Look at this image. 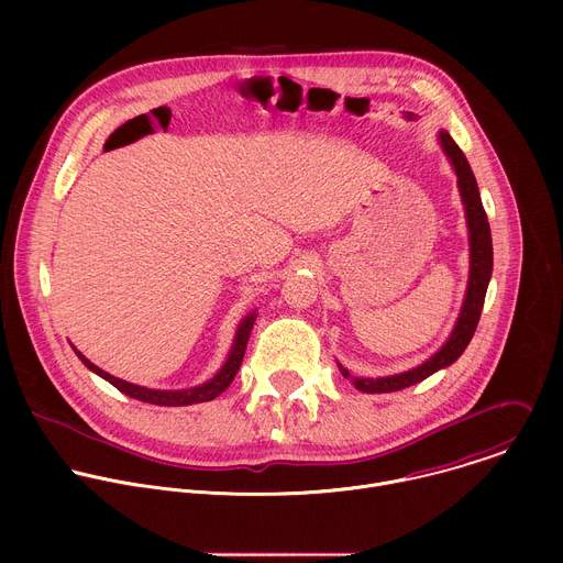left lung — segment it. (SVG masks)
I'll return each mask as SVG.
<instances>
[{
	"label": "left lung",
	"instance_id": "obj_1",
	"mask_svg": "<svg viewBox=\"0 0 563 563\" xmlns=\"http://www.w3.org/2000/svg\"><path fill=\"white\" fill-rule=\"evenodd\" d=\"M439 142L454 167L463 209H465L467 233H470V278H467L463 307H461L459 320H456L450 339L445 341V345L434 356H430L426 363H421L408 372H400L394 376H380V378H361V376H352L339 363L341 374L345 378H350L352 385L365 394H385V391L404 389V387L421 383L423 378L432 376L434 372L452 365L465 352L467 343L472 341L474 330L478 325V318H481V309H484L488 283L493 276V235H490L488 216H486L484 202H481L474 174L467 165L463 151L456 146V142L450 137L448 131H439Z\"/></svg>",
	"mask_w": 563,
	"mask_h": 563
}]
</instances>
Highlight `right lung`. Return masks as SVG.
I'll return each instance as SVG.
<instances>
[{"mask_svg": "<svg viewBox=\"0 0 563 563\" xmlns=\"http://www.w3.org/2000/svg\"><path fill=\"white\" fill-rule=\"evenodd\" d=\"M256 323V311H252L250 316L243 318V323L238 325V332H235V339H233V347L224 361V365L220 367V372L209 378L207 383L198 385V387H191V389H148V387H140V385H133V383H126L122 378H115L111 376L109 372L100 369L98 365H93L87 356L79 354L75 347V354L77 358L82 361L91 372H96L98 376H102L104 380H109L113 387H118L122 394L131 396V398H137V400H144V404H151V406H165V408H180V406H194V404H205V400H213L216 396H220L233 380V376L238 374L240 369V363H243V356H245V350H247V341H250V334H252V328Z\"/></svg>", "mask_w": 563, "mask_h": 563, "instance_id": "add662e5", "label": "right lung"}]
</instances>
